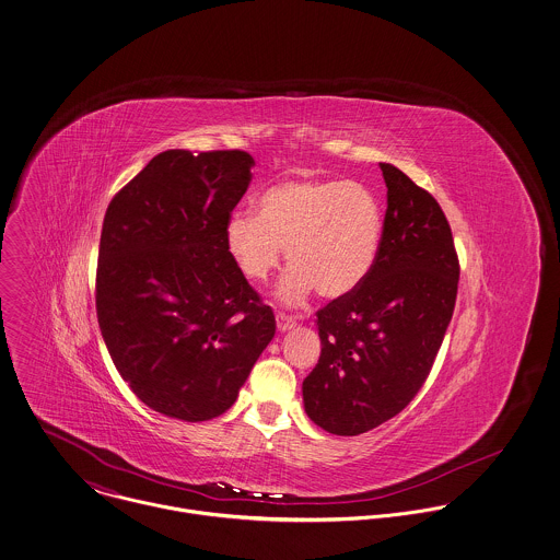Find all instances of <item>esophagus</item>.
<instances>
[{
    "mask_svg": "<svg viewBox=\"0 0 560 560\" xmlns=\"http://www.w3.org/2000/svg\"><path fill=\"white\" fill-rule=\"evenodd\" d=\"M294 326H296V317H294V315L283 313V311L277 313V328H279L281 332H285V330H290V328H294Z\"/></svg>",
    "mask_w": 560,
    "mask_h": 560,
    "instance_id": "1",
    "label": "esophagus"
}]
</instances>
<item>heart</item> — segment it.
I'll use <instances>...</instances> for the list:
<instances>
[{
	"mask_svg": "<svg viewBox=\"0 0 560 560\" xmlns=\"http://www.w3.org/2000/svg\"><path fill=\"white\" fill-rule=\"evenodd\" d=\"M382 212L372 190L352 180L294 178L266 188L257 217L236 212L225 223V247L241 275L264 283L285 259L283 303L311 290L339 299L363 283L377 257Z\"/></svg>",
	"mask_w": 560,
	"mask_h": 560,
	"instance_id": "heart-1",
	"label": "heart"
}]
</instances>
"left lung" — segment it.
I'll use <instances>...</instances> for the list:
<instances>
[{
	"instance_id": "8db88e82",
	"label": "left lung",
	"mask_w": 560,
	"mask_h": 560,
	"mask_svg": "<svg viewBox=\"0 0 560 560\" xmlns=\"http://www.w3.org/2000/svg\"><path fill=\"white\" fill-rule=\"evenodd\" d=\"M380 170L388 206L373 268L315 319L322 352L303 401L328 434H365L415 399L457 299L459 259L440 203L397 167Z\"/></svg>"
}]
</instances>
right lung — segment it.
<instances>
[{
    "label": "right lung",
    "mask_w": 560,
    "mask_h": 560,
    "mask_svg": "<svg viewBox=\"0 0 560 560\" xmlns=\"http://www.w3.org/2000/svg\"><path fill=\"white\" fill-rule=\"evenodd\" d=\"M253 165L243 150H167L105 212L98 326L130 390L165 417L230 410L275 337V313L225 247Z\"/></svg>",
    "instance_id": "add662e5"
}]
</instances>
